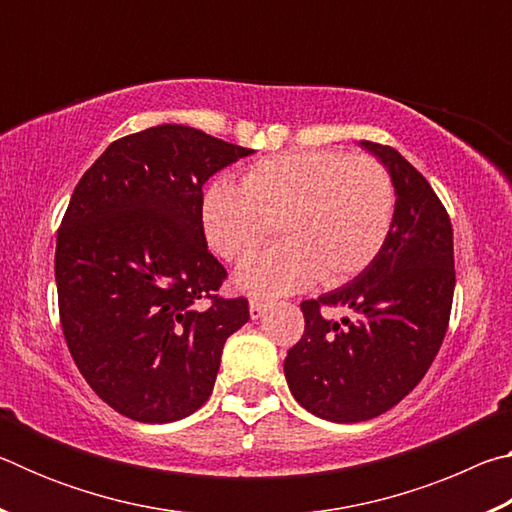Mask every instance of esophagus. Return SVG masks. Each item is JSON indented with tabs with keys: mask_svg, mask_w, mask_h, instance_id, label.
I'll list each match as a JSON object with an SVG mask.
<instances>
[{
	"mask_svg": "<svg viewBox=\"0 0 512 512\" xmlns=\"http://www.w3.org/2000/svg\"><path fill=\"white\" fill-rule=\"evenodd\" d=\"M271 307V302H266V300H250V318L253 320H257V318H262L264 314H266V309Z\"/></svg>",
	"mask_w": 512,
	"mask_h": 512,
	"instance_id": "1",
	"label": "esophagus"
}]
</instances>
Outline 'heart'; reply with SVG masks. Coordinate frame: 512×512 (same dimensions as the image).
<instances>
[{
    "mask_svg": "<svg viewBox=\"0 0 512 512\" xmlns=\"http://www.w3.org/2000/svg\"><path fill=\"white\" fill-rule=\"evenodd\" d=\"M203 230L225 259H244L280 223L287 241L239 266L237 284L282 296L311 282L341 284L372 264L391 235L395 185L375 158L289 151L255 162L241 185L219 178L203 196Z\"/></svg>",
    "mask_w": 512,
    "mask_h": 512,
    "instance_id": "obj_1",
    "label": "heart"
}]
</instances>
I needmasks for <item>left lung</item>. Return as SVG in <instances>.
Instances as JSON below:
<instances>
[{"instance_id": "8db88e82", "label": "left lung", "mask_w": 512, "mask_h": 512, "mask_svg": "<svg viewBox=\"0 0 512 512\" xmlns=\"http://www.w3.org/2000/svg\"><path fill=\"white\" fill-rule=\"evenodd\" d=\"M395 185V219L384 248L352 282L300 305L305 334L284 359L300 406L329 422H363L404 400L443 345L456 287L454 232L427 178L393 146L363 140ZM323 306H348L357 321H329Z\"/></svg>"}]
</instances>
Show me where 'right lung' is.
I'll return each mask as SVG.
<instances>
[{
  "mask_svg": "<svg viewBox=\"0 0 512 512\" xmlns=\"http://www.w3.org/2000/svg\"><path fill=\"white\" fill-rule=\"evenodd\" d=\"M253 149L162 124L112 142L83 173L56 237L60 325L90 388L126 418L183 420L212 395L246 298H219L203 185ZM210 299V303H205Z\"/></svg>",
  "mask_w": 512,
  "mask_h": 512,
  "instance_id": "obj_1",
  "label": "right lung"
}]
</instances>
